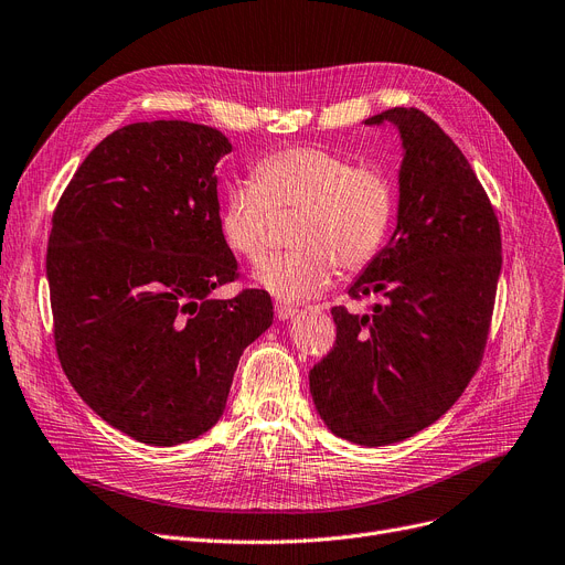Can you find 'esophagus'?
Segmentation results:
<instances>
[{
  "label": "esophagus",
  "instance_id": "esophagus-1",
  "mask_svg": "<svg viewBox=\"0 0 565 565\" xmlns=\"http://www.w3.org/2000/svg\"><path fill=\"white\" fill-rule=\"evenodd\" d=\"M295 313H298V309H295V307L277 305V318H279V320H288V318H292Z\"/></svg>",
  "mask_w": 565,
  "mask_h": 565
}]
</instances>
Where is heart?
I'll use <instances>...</instances> for the list:
<instances>
[{"label":"heart","mask_w":565,"mask_h":565,"mask_svg":"<svg viewBox=\"0 0 565 565\" xmlns=\"http://www.w3.org/2000/svg\"><path fill=\"white\" fill-rule=\"evenodd\" d=\"M300 207L292 228L295 252L267 260L256 281L281 302L316 298L337 265L360 270L375 258L390 233L394 188L382 169L352 164L320 146H295L260 158L252 178L224 188L220 233L252 265L273 247V211Z\"/></svg>","instance_id":"1"}]
</instances>
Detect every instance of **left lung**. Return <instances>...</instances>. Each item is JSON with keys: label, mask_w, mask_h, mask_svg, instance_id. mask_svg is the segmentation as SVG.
<instances>
[{"label": "left lung", "mask_w": 565, "mask_h": 565, "mask_svg": "<svg viewBox=\"0 0 565 565\" xmlns=\"http://www.w3.org/2000/svg\"><path fill=\"white\" fill-rule=\"evenodd\" d=\"M403 139L396 231L350 286L371 313L334 307L337 343L311 373L334 435L384 447L435 424L477 373L501 273V231L454 139L414 107L375 114Z\"/></svg>", "instance_id": "obj_1"}]
</instances>
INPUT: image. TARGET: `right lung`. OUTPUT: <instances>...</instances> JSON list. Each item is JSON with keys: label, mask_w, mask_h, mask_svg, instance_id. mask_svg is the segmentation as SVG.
I'll return each instance as SVG.
<instances>
[{"label": "right lung", "mask_w": 565, "mask_h": 565, "mask_svg": "<svg viewBox=\"0 0 565 565\" xmlns=\"http://www.w3.org/2000/svg\"><path fill=\"white\" fill-rule=\"evenodd\" d=\"M231 141L188 121L130 124L75 171L52 215L47 284L58 362L103 422L151 447L211 430L273 300L237 279L220 233Z\"/></svg>", "instance_id": "add662e5"}]
</instances>
